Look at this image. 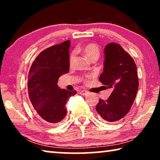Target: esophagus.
Masks as SVG:
<instances>
[{"mask_svg":"<svg viewBox=\"0 0 160 160\" xmlns=\"http://www.w3.org/2000/svg\"><path fill=\"white\" fill-rule=\"evenodd\" d=\"M79 93L81 94V95H86V94L88 93V92L87 90H80L79 92Z\"/></svg>","mask_w":160,"mask_h":160,"instance_id":"esophagus-1","label":"esophagus"}]
</instances>
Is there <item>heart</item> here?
Here are the masks:
<instances>
[{
  "mask_svg": "<svg viewBox=\"0 0 160 160\" xmlns=\"http://www.w3.org/2000/svg\"><path fill=\"white\" fill-rule=\"evenodd\" d=\"M78 51H80L85 54V55L88 57L90 61H94L97 60L99 58L100 55V49L99 46L94 44V43H89L87 44L85 46H83L82 48H78ZM75 61V53L72 52L70 53V57H69V63L70 65L73 64V63ZM90 76H87L84 78L83 80L85 81V82H88Z\"/></svg>",
  "mask_w": 160,
  "mask_h": 160,
  "instance_id": "obj_1",
  "label": "heart"
}]
</instances>
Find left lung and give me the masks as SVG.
Segmentation results:
<instances>
[{"label":"left lung","instance_id":"8db88e82","mask_svg":"<svg viewBox=\"0 0 160 160\" xmlns=\"http://www.w3.org/2000/svg\"><path fill=\"white\" fill-rule=\"evenodd\" d=\"M104 71L99 80L105 89L112 90L107 100L100 99L96 110L102 120L113 123L131 110L138 89L137 67L128 53L116 43L104 48Z\"/></svg>","mask_w":160,"mask_h":160}]
</instances>
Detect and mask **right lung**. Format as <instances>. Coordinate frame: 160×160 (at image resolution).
<instances>
[{
    "mask_svg": "<svg viewBox=\"0 0 160 160\" xmlns=\"http://www.w3.org/2000/svg\"><path fill=\"white\" fill-rule=\"evenodd\" d=\"M70 41L46 48L37 56L28 75V94L37 115L45 122H60L67 113L66 104L77 92L61 90L58 78L69 71Z\"/></svg>",
    "mask_w": 160,
    "mask_h": 160,
    "instance_id": "add662e5",
    "label": "right lung"
}]
</instances>
